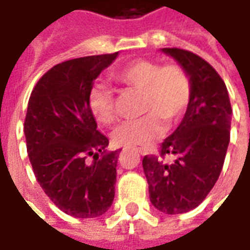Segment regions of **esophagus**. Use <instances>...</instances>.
I'll list each match as a JSON object with an SVG mask.
<instances>
[{
    "label": "esophagus",
    "instance_id": "obj_1",
    "mask_svg": "<svg viewBox=\"0 0 250 250\" xmlns=\"http://www.w3.org/2000/svg\"><path fill=\"white\" fill-rule=\"evenodd\" d=\"M135 150H136V151H138V152H141V154H142V152H143V150H142V148H135Z\"/></svg>",
    "mask_w": 250,
    "mask_h": 250
}]
</instances>
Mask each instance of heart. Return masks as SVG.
Segmentation results:
<instances>
[{"label": "heart", "mask_w": 250, "mask_h": 250, "mask_svg": "<svg viewBox=\"0 0 250 250\" xmlns=\"http://www.w3.org/2000/svg\"><path fill=\"white\" fill-rule=\"evenodd\" d=\"M111 77L123 87L141 91L139 112L145 114L115 128L112 141L118 146H151L165 135L166 122L177 123L191 100V80L178 64L162 65L152 60L136 59L115 69ZM89 108L98 122L112 123L116 115L112 91L104 84H95L89 92Z\"/></svg>", "instance_id": "b5f03b06"}]
</instances>
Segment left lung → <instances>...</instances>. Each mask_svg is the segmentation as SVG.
I'll use <instances>...</instances> for the list:
<instances>
[{
	"label": "left lung",
	"instance_id": "8db88e82",
	"mask_svg": "<svg viewBox=\"0 0 250 250\" xmlns=\"http://www.w3.org/2000/svg\"><path fill=\"white\" fill-rule=\"evenodd\" d=\"M188 72L191 100L184 119L159 148L143 158L150 201L159 211L181 214L195 209L220 177L230 141L231 105L221 76L193 52L163 48ZM167 155L174 161L167 163Z\"/></svg>",
	"mask_w": 250,
	"mask_h": 250
}]
</instances>
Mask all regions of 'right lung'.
Returning a JSON list of instances; mask_svg holds the SVG:
<instances>
[{
	"instance_id": "1",
	"label": "right lung",
	"mask_w": 250,
	"mask_h": 250,
	"mask_svg": "<svg viewBox=\"0 0 250 250\" xmlns=\"http://www.w3.org/2000/svg\"><path fill=\"white\" fill-rule=\"evenodd\" d=\"M116 56L118 52L57 64L37 82L28 103L24 132L36 179L59 209L76 218L104 214L115 197L120 150H105L108 138L98 131L89 92Z\"/></svg>"
}]
</instances>
